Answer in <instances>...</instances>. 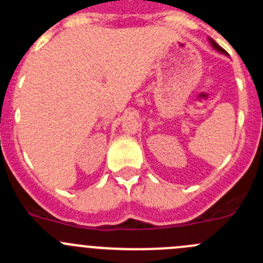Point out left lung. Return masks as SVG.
<instances>
[{
	"mask_svg": "<svg viewBox=\"0 0 263 263\" xmlns=\"http://www.w3.org/2000/svg\"><path fill=\"white\" fill-rule=\"evenodd\" d=\"M209 43H210V44H211V47H213L214 49H215V50H218L219 53H223V54H227V52H226V50L223 49V48H221L220 45L218 44V43H215V42H214V40H213V39H211V37H209Z\"/></svg>",
	"mask_w": 263,
	"mask_h": 263,
	"instance_id": "8db88e82",
	"label": "left lung"
}]
</instances>
